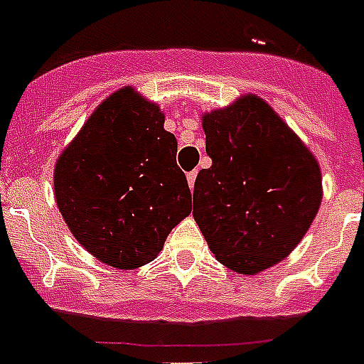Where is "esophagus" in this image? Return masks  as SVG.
Listing matches in <instances>:
<instances>
[{"mask_svg":"<svg viewBox=\"0 0 364 364\" xmlns=\"http://www.w3.org/2000/svg\"><path fill=\"white\" fill-rule=\"evenodd\" d=\"M196 176H198L196 170H192V172L187 173V181H188V187H191V188H194V183H196Z\"/></svg>","mask_w":364,"mask_h":364,"instance_id":"1","label":"esophagus"}]
</instances>
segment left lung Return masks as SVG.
<instances>
[{"label": "left lung", "mask_w": 364, "mask_h": 364, "mask_svg": "<svg viewBox=\"0 0 364 364\" xmlns=\"http://www.w3.org/2000/svg\"><path fill=\"white\" fill-rule=\"evenodd\" d=\"M213 164L194 183L192 216L224 267L259 274L285 259L322 201L314 155L267 102L248 94L203 114Z\"/></svg>", "instance_id": "left-lung-1"}]
</instances>
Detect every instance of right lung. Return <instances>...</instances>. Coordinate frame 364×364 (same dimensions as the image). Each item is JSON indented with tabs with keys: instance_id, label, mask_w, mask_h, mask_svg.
<instances>
[{
	"instance_id": "1",
	"label": "right lung",
	"mask_w": 364,
	"mask_h": 364,
	"mask_svg": "<svg viewBox=\"0 0 364 364\" xmlns=\"http://www.w3.org/2000/svg\"><path fill=\"white\" fill-rule=\"evenodd\" d=\"M176 154L163 111L133 87L100 103L55 164V201L77 242L120 270L154 261L192 209Z\"/></svg>"
}]
</instances>
